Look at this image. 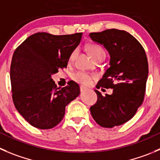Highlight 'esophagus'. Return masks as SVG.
<instances>
[{"label": "esophagus", "mask_w": 160, "mask_h": 160, "mask_svg": "<svg viewBox=\"0 0 160 160\" xmlns=\"http://www.w3.org/2000/svg\"><path fill=\"white\" fill-rule=\"evenodd\" d=\"M87 88H84V87H83V86H81L80 87V91H81V92H83V91H87Z\"/></svg>", "instance_id": "esophagus-1"}]
</instances>
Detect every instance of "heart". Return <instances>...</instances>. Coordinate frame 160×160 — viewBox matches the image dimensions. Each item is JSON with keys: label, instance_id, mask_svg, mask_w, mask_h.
<instances>
[{"label": "heart", "instance_id": "1", "mask_svg": "<svg viewBox=\"0 0 160 160\" xmlns=\"http://www.w3.org/2000/svg\"><path fill=\"white\" fill-rule=\"evenodd\" d=\"M89 50L90 54L92 56V58H94V60H97L100 58H105V51L103 50L102 48H101L100 46L96 45V44H93V45H91L88 48ZM77 50H74L73 52L71 53L70 56H69V60L70 61H72V60L75 58V57L77 56ZM97 76L95 74H89L87 73V72H77L76 73H74L72 75V79L75 80L77 83H80V84L85 85V86H88V85H90L92 82L93 80L96 79Z\"/></svg>", "mask_w": 160, "mask_h": 160}]
</instances>
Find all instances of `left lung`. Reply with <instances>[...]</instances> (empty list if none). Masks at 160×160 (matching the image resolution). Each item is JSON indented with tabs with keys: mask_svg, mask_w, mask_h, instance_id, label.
<instances>
[{
	"mask_svg": "<svg viewBox=\"0 0 160 160\" xmlns=\"http://www.w3.org/2000/svg\"><path fill=\"white\" fill-rule=\"evenodd\" d=\"M90 37L102 44L111 58L96 88L113 91L103 96L95 90L98 100L90 108L91 116L102 128L119 126L135 115L144 101L148 74L146 54L137 39L124 30L106 29L91 32Z\"/></svg>",
	"mask_w": 160,
	"mask_h": 160,
	"instance_id": "8db88e82",
	"label": "left lung"
}]
</instances>
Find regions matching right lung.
Returning <instances> with one entry per match:
<instances>
[{
	"label": "right lung",
	"instance_id": "obj_1",
	"mask_svg": "<svg viewBox=\"0 0 160 160\" xmlns=\"http://www.w3.org/2000/svg\"><path fill=\"white\" fill-rule=\"evenodd\" d=\"M81 37L82 32L59 36L37 32L15 49L10 69L12 99L18 112L34 128L57 126L66 105L80 94L76 82L59 88L52 75L66 68Z\"/></svg>",
	"mask_w": 160,
	"mask_h": 160
}]
</instances>
